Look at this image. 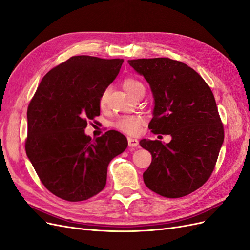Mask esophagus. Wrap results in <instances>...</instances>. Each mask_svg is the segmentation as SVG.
Listing matches in <instances>:
<instances>
[{"instance_id": "esophagus-1", "label": "esophagus", "mask_w": 250, "mask_h": 250, "mask_svg": "<svg viewBox=\"0 0 250 250\" xmlns=\"http://www.w3.org/2000/svg\"><path fill=\"white\" fill-rule=\"evenodd\" d=\"M128 146L129 147H138L139 146V141L137 139L128 138Z\"/></svg>"}]
</instances>
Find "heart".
Returning <instances> with one entry per match:
<instances>
[{"label": "heart", "mask_w": 250, "mask_h": 250, "mask_svg": "<svg viewBox=\"0 0 250 250\" xmlns=\"http://www.w3.org/2000/svg\"><path fill=\"white\" fill-rule=\"evenodd\" d=\"M124 88L130 97L137 92V90L143 86L142 83L133 78H127L124 83ZM109 95V88H105L100 98H99V105L101 108H104L107 102V98ZM144 124V119L141 116L133 115V116H123L118 118L115 122H113V127H116L117 129L123 131L128 134H137L140 130L141 126Z\"/></svg>", "instance_id": "heart-1"}]
</instances>
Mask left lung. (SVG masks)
<instances>
[{"mask_svg": "<svg viewBox=\"0 0 250 250\" xmlns=\"http://www.w3.org/2000/svg\"><path fill=\"white\" fill-rule=\"evenodd\" d=\"M147 80L154 98L153 133L170 134L168 144L141 140L152 155L144 172L151 191L167 198H179L196 191L214 171L224 140L213 93L200 75L170 58L128 60Z\"/></svg>", "mask_w": 250, "mask_h": 250, "instance_id": "8db88e82", "label": "left lung"}]
</instances>
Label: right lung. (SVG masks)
Listing matches in <instances>:
<instances>
[{
	"label": "right lung",
	"instance_id": "obj_1",
	"mask_svg": "<svg viewBox=\"0 0 250 250\" xmlns=\"http://www.w3.org/2000/svg\"><path fill=\"white\" fill-rule=\"evenodd\" d=\"M124 60L73 56L46 74L27 110L25 148L42 185L67 201L86 200L106 185L107 167L127 148L122 133L95 140L87 120L100 115L99 98Z\"/></svg>",
	"mask_w": 250,
	"mask_h": 250
}]
</instances>
